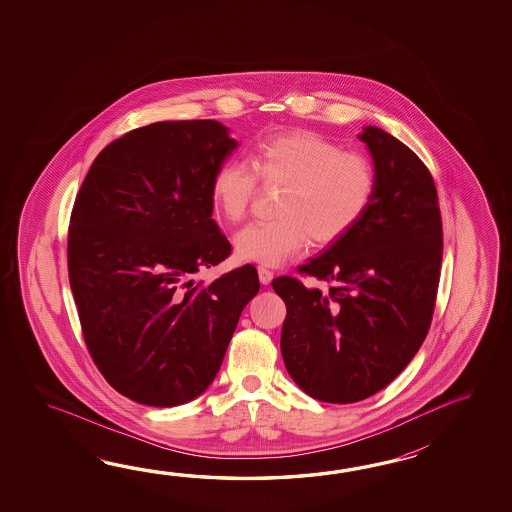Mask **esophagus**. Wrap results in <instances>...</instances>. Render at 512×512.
Masks as SVG:
<instances>
[{"label":"esophagus","instance_id":"obj_1","mask_svg":"<svg viewBox=\"0 0 512 512\" xmlns=\"http://www.w3.org/2000/svg\"><path fill=\"white\" fill-rule=\"evenodd\" d=\"M258 276H260V282L263 283V285H269V283L272 282V276H274V274H272L271 269L260 265V267H258Z\"/></svg>","mask_w":512,"mask_h":512}]
</instances>
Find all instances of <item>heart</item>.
<instances>
[{
    "label": "heart",
    "instance_id": "heart-1",
    "mask_svg": "<svg viewBox=\"0 0 512 512\" xmlns=\"http://www.w3.org/2000/svg\"><path fill=\"white\" fill-rule=\"evenodd\" d=\"M249 163L227 159L210 181L219 216L241 223L258 196V183L282 188L276 218L241 230L234 245L241 260L278 265L307 243L327 247L346 236L370 210L377 172L370 159L309 130L282 131L252 146Z\"/></svg>",
    "mask_w": 512,
    "mask_h": 512
}]
</instances>
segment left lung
Here are the masks:
<instances>
[{
    "mask_svg": "<svg viewBox=\"0 0 512 512\" xmlns=\"http://www.w3.org/2000/svg\"><path fill=\"white\" fill-rule=\"evenodd\" d=\"M359 137L377 172L370 210L298 267L326 289L293 276L272 280L287 307L285 368L322 403L368 399L410 364L432 324L441 276L443 223L430 170L381 128L368 126Z\"/></svg>",
    "mask_w": 512,
    "mask_h": 512,
    "instance_id": "8db88e82",
    "label": "left lung"
}]
</instances>
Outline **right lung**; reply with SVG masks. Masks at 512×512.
<instances>
[{"label": "right lung", "mask_w": 512, "mask_h": 512, "mask_svg": "<svg viewBox=\"0 0 512 512\" xmlns=\"http://www.w3.org/2000/svg\"><path fill=\"white\" fill-rule=\"evenodd\" d=\"M236 146L218 120L155 122L109 142L78 190L67 271L82 335L109 386L135 403L205 392L260 291L252 265L192 278L232 252L210 181Z\"/></svg>", "instance_id": "right-lung-1"}]
</instances>
